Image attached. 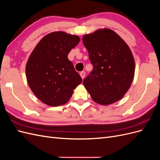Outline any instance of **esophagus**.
<instances>
[{"mask_svg":"<svg viewBox=\"0 0 160 160\" xmlns=\"http://www.w3.org/2000/svg\"><path fill=\"white\" fill-rule=\"evenodd\" d=\"M80 75L81 77V78L83 79L85 78V71H81L80 72Z\"/></svg>","mask_w":160,"mask_h":160,"instance_id":"obj_1","label":"esophagus"}]
</instances>
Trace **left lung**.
<instances>
[{
  "mask_svg": "<svg viewBox=\"0 0 160 160\" xmlns=\"http://www.w3.org/2000/svg\"><path fill=\"white\" fill-rule=\"evenodd\" d=\"M93 70L83 85L95 102L109 105L122 99L134 77L135 62L129 47L109 28L83 37Z\"/></svg>",
  "mask_w": 160,
  "mask_h": 160,
  "instance_id": "1",
  "label": "left lung"
}]
</instances>
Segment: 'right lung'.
<instances>
[{
	"label": "right lung",
	"instance_id": "obj_1",
	"mask_svg": "<svg viewBox=\"0 0 160 160\" xmlns=\"http://www.w3.org/2000/svg\"><path fill=\"white\" fill-rule=\"evenodd\" d=\"M80 41L78 36L53 32L43 37L31 54L26 75L37 98L51 106L68 102L82 79L67 55Z\"/></svg>",
	"mask_w": 160,
	"mask_h": 160
}]
</instances>
